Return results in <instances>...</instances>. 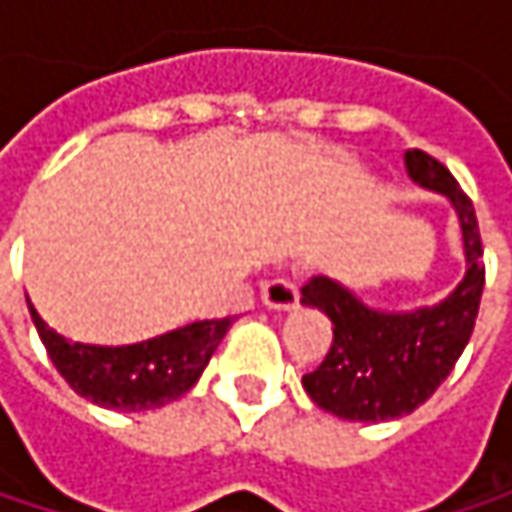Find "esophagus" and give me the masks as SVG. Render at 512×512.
Returning a JSON list of instances; mask_svg holds the SVG:
<instances>
[{"mask_svg":"<svg viewBox=\"0 0 512 512\" xmlns=\"http://www.w3.org/2000/svg\"><path fill=\"white\" fill-rule=\"evenodd\" d=\"M260 302L272 311H293L299 305V290H296V284L275 278L260 287Z\"/></svg>","mask_w":512,"mask_h":512,"instance_id":"1","label":"esophagus"}]
</instances>
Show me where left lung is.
Segmentation results:
<instances>
[{
	"label": "left lung",
	"instance_id": "obj_1",
	"mask_svg": "<svg viewBox=\"0 0 512 512\" xmlns=\"http://www.w3.org/2000/svg\"><path fill=\"white\" fill-rule=\"evenodd\" d=\"M403 159L412 183L451 201L460 222L465 275L442 302L415 311L373 308L353 287L326 275L302 287V305L317 308L335 326L329 356L302 376V388L320 409L347 421L376 424L415 412L454 370L480 308L483 249L471 201L439 159L418 148Z\"/></svg>",
	"mask_w": 512,
	"mask_h": 512
}]
</instances>
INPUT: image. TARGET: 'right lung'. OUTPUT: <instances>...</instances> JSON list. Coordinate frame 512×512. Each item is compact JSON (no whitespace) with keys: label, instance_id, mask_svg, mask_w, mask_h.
I'll return each instance as SVG.
<instances>
[{"label":"right lung","instance_id":"1","mask_svg":"<svg viewBox=\"0 0 512 512\" xmlns=\"http://www.w3.org/2000/svg\"><path fill=\"white\" fill-rule=\"evenodd\" d=\"M29 311L64 382L79 397L115 412H148L186 394L234 323L231 317L198 320L145 344L91 347L70 344L41 320L32 305Z\"/></svg>","mask_w":512,"mask_h":512}]
</instances>
